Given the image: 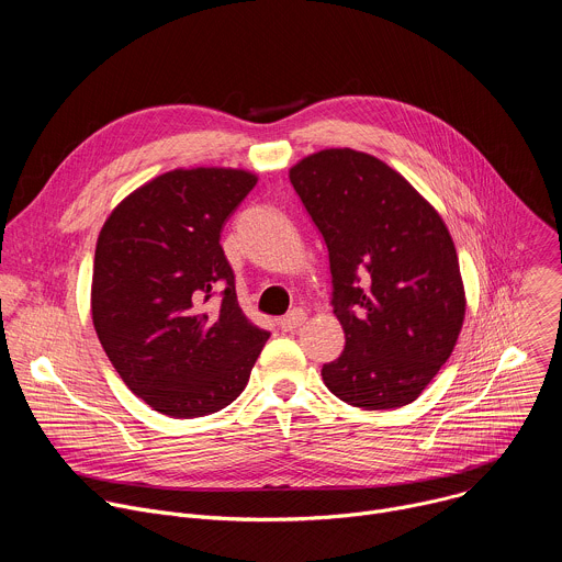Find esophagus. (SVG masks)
I'll return each mask as SVG.
<instances>
[{"mask_svg":"<svg viewBox=\"0 0 562 562\" xmlns=\"http://www.w3.org/2000/svg\"><path fill=\"white\" fill-rule=\"evenodd\" d=\"M302 323H304V311H302V308H293V311H289L284 317L278 319V327H280L282 331H295Z\"/></svg>","mask_w":562,"mask_h":562,"instance_id":"obj_1","label":"esophagus"}]
</instances>
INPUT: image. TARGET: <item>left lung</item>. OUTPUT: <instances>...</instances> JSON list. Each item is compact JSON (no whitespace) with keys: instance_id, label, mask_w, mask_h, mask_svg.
Here are the masks:
<instances>
[{"instance_id":"obj_1","label":"left lung","mask_w":562,"mask_h":562,"mask_svg":"<svg viewBox=\"0 0 562 562\" xmlns=\"http://www.w3.org/2000/svg\"><path fill=\"white\" fill-rule=\"evenodd\" d=\"M289 180L325 237L345 329L325 384L369 412L414 403L449 360L467 306L442 217L403 176L353 148L313 153Z\"/></svg>"}]
</instances>
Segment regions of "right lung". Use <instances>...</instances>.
I'll return each mask as SVG.
<instances>
[{
  "label": "right lung",
  "mask_w": 562,
  "mask_h": 562,
  "mask_svg": "<svg viewBox=\"0 0 562 562\" xmlns=\"http://www.w3.org/2000/svg\"><path fill=\"white\" fill-rule=\"evenodd\" d=\"M256 182L243 169H176L122 200L100 231L93 325L120 378L159 414L231 405L269 340L239 308L220 245Z\"/></svg>",
  "instance_id": "add662e5"
}]
</instances>
